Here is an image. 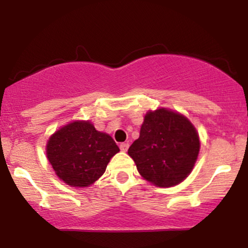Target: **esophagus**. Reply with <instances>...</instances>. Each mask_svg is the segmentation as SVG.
Instances as JSON below:
<instances>
[{"mask_svg": "<svg viewBox=\"0 0 248 248\" xmlns=\"http://www.w3.org/2000/svg\"><path fill=\"white\" fill-rule=\"evenodd\" d=\"M128 148H129V143H128V142H122L120 144V149L122 152H127Z\"/></svg>", "mask_w": 248, "mask_h": 248, "instance_id": "esophagus-1", "label": "esophagus"}]
</instances>
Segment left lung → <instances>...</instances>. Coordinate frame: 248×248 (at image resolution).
<instances>
[{
  "label": "left lung",
  "instance_id": "1",
  "mask_svg": "<svg viewBox=\"0 0 248 248\" xmlns=\"http://www.w3.org/2000/svg\"><path fill=\"white\" fill-rule=\"evenodd\" d=\"M199 147L198 134L191 122L161 108L144 116L140 138L129 147L128 155L142 177L157 186H172L191 172Z\"/></svg>",
  "mask_w": 248,
  "mask_h": 248
}]
</instances>
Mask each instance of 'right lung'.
Wrapping results in <instances>:
<instances>
[{
	"mask_svg": "<svg viewBox=\"0 0 248 248\" xmlns=\"http://www.w3.org/2000/svg\"><path fill=\"white\" fill-rule=\"evenodd\" d=\"M119 152L114 140L88 121H75L61 128L46 146L47 158L57 176L79 187L94 183Z\"/></svg>",
	"mask_w": 248,
	"mask_h": 248,
	"instance_id": "1",
	"label": "right lung"
}]
</instances>
